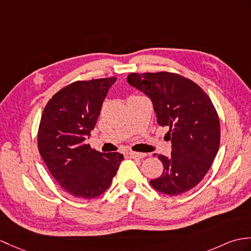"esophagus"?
Here are the masks:
<instances>
[{"label": "esophagus", "instance_id": "1", "mask_svg": "<svg viewBox=\"0 0 251 251\" xmlns=\"http://www.w3.org/2000/svg\"><path fill=\"white\" fill-rule=\"evenodd\" d=\"M128 155H129L131 158H143V157L147 156V154L137 153V152H129V153H128Z\"/></svg>", "mask_w": 251, "mask_h": 251}]
</instances>
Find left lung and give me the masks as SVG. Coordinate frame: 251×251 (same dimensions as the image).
I'll use <instances>...</instances> for the list:
<instances>
[{
  "instance_id": "1",
  "label": "left lung",
  "mask_w": 251,
  "mask_h": 251,
  "mask_svg": "<svg viewBox=\"0 0 251 251\" xmlns=\"http://www.w3.org/2000/svg\"><path fill=\"white\" fill-rule=\"evenodd\" d=\"M127 82L153 102L157 123L169 127L170 157L158 155L162 174L151 180L153 188L177 196L199 184L211 168L220 143V123L206 93L183 75L159 72L128 75Z\"/></svg>"
}]
</instances>
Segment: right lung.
Listing matches in <instances>:
<instances>
[{"mask_svg": "<svg viewBox=\"0 0 251 251\" xmlns=\"http://www.w3.org/2000/svg\"><path fill=\"white\" fill-rule=\"evenodd\" d=\"M115 81V77L75 81L55 93L44 109L39 153L51 176L74 197L93 199L103 194L124 159L123 154L100 153L84 143Z\"/></svg>", "mask_w": 251, "mask_h": 251, "instance_id": "1", "label": "right lung"}]
</instances>
